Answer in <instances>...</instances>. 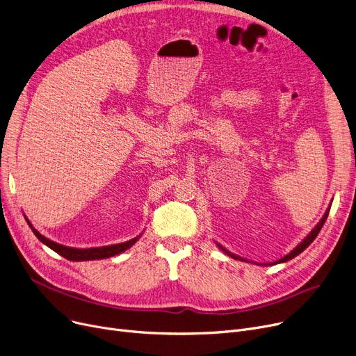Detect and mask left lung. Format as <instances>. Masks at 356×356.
<instances>
[{
	"label": "left lung",
	"mask_w": 356,
	"mask_h": 356,
	"mask_svg": "<svg viewBox=\"0 0 356 356\" xmlns=\"http://www.w3.org/2000/svg\"><path fill=\"white\" fill-rule=\"evenodd\" d=\"M330 207H332V200H330V203H329V207H327V209H326V212H325V215L322 216V219L317 222V225L305 236V239L300 242V244H298L296 248H293L287 255H284V257H282L280 259H277V261H273V263H254V261H250V259H247V258H242V257H239V255H236V254H234V252H231V251H228L225 247H222L220 244H218L216 242V245H218V248L222 251V252H225L227 255H229L231 258H234V259H239V261H245V263H251V264H257V266H264V267H267V266H275V264H282V263H287V261H290V259H293L294 257H297L298 254H302L310 244L312 242L314 241V238L317 236V234L321 232V229H322V227H323V223L326 222V219H327V215H329V211H330Z\"/></svg>",
	"instance_id": "left-lung-1"
}]
</instances>
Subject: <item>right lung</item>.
Masks as SVG:
<instances>
[{"label":"right lung","instance_id":"add662e5","mask_svg":"<svg viewBox=\"0 0 356 356\" xmlns=\"http://www.w3.org/2000/svg\"><path fill=\"white\" fill-rule=\"evenodd\" d=\"M29 227L31 228L33 234L39 238L40 242H43L44 245H47L50 250H53L54 252H58L59 255L65 257L69 261H92V259H104V258H109V257H114L118 255L127 250H129L133 247L136 242L141 238V235L144 234V231L137 235L136 238L121 242V244H114V245H105V247H93V248H73V247H66L62 244H58V242H54L49 238H46L44 235H42L39 231H37L31 222L27 219V216H24Z\"/></svg>","mask_w":356,"mask_h":356}]
</instances>
